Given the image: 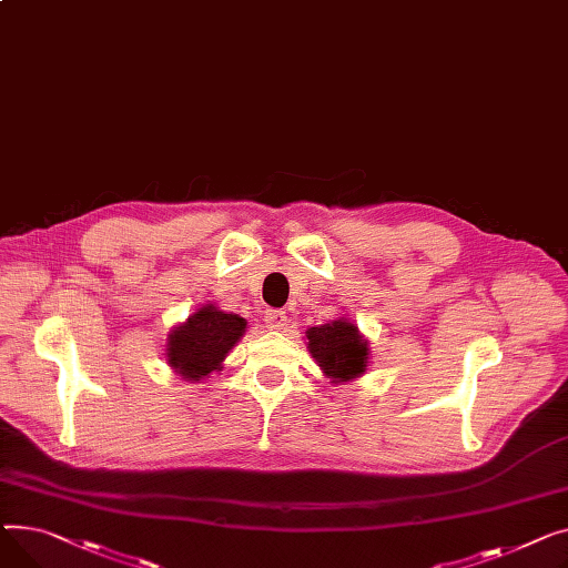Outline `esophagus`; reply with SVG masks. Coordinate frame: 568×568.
Instances as JSON below:
<instances>
[{"instance_id":"obj_1","label":"esophagus","mask_w":568,"mask_h":568,"mask_svg":"<svg viewBox=\"0 0 568 568\" xmlns=\"http://www.w3.org/2000/svg\"><path fill=\"white\" fill-rule=\"evenodd\" d=\"M265 323H268V327H273V329H284L288 325V316H286V312L268 310L265 312Z\"/></svg>"}]
</instances>
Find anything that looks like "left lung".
Instances as JSON below:
<instances>
[{"label": "left lung", "instance_id": "obj_1", "mask_svg": "<svg viewBox=\"0 0 568 568\" xmlns=\"http://www.w3.org/2000/svg\"><path fill=\"white\" fill-rule=\"evenodd\" d=\"M307 339L323 374L335 383L357 378L364 372L366 359H369V348H366L357 327L342 318L310 327Z\"/></svg>", "mask_w": 568, "mask_h": 568}]
</instances>
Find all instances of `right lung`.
<instances>
[{
    "mask_svg": "<svg viewBox=\"0 0 568 568\" xmlns=\"http://www.w3.org/2000/svg\"><path fill=\"white\" fill-rule=\"evenodd\" d=\"M245 325V318L239 314H224L222 310L206 305L172 329L170 342H166V362L183 378L194 383L202 381L220 369L226 353L243 337Z\"/></svg>",
    "mask_w": 568,
    "mask_h": 568,
    "instance_id": "1",
    "label": "right lung"
}]
</instances>
